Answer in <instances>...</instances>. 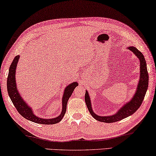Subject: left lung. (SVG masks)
Returning a JSON list of instances; mask_svg holds the SVG:
<instances>
[{
	"mask_svg": "<svg viewBox=\"0 0 156 156\" xmlns=\"http://www.w3.org/2000/svg\"><path fill=\"white\" fill-rule=\"evenodd\" d=\"M130 51H131L135 55L139 58L140 62V78L139 84H138L136 93L135 94L131 101L126 104L119 110L118 112L112 116H107V117H102V116H98L93 112L91 109V105L90 102V96L88 94V92L86 91L85 96V101L87 105L89 111L91 114V115L96 119L101 122L105 123H113L119 121L123 119L129 117L130 115H133L137 110L138 108L142 105V103L144 100V96L148 89V85H149V73H148L147 68V62L144 59V56L141 52L137 50L134 46L128 48Z\"/></svg>",
	"mask_w": 156,
	"mask_h": 156,
	"instance_id": "1",
	"label": "left lung"
}]
</instances>
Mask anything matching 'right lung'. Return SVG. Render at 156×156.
Returning a JSON list of instances; mask_svg holds the SVG:
<instances>
[{"label":"right lung","instance_id":"right-lung-1","mask_svg":"<svg viewBox=\"0 0 156 156\" xmlns=\"http://www.w3.org/2000/svg\"><path fill=\"white\" fill-rule=\"evenodd\" d=\"M19 57H20L19 55H16L14 58V60L12 61L11 65L9 66L8 77H7V92H8L9 96L10 98L12 103L15 106L16 109L18 111L19 113L22 115V117H23L26 119L31 121V122L37 123H41V124H55V123L60 122L66 113V105H67L69 98L71 95L72 94L74 89H75L76 86H78V84L76 82H73L66 87L62 98V110L61 114L58 117L45 119L37 117L33 114L30 107H29L25 103V101L22 99V98L21 97L16 89L15 73L16 65L19 62Z\"/></svg>","mask_w":156,"mask_h":156}]
</instances>
